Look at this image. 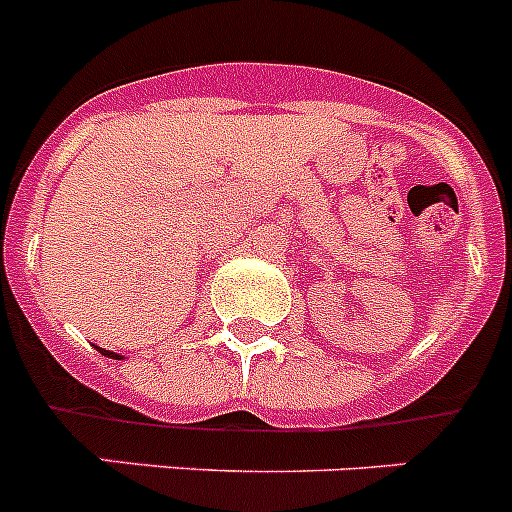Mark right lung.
<instances>
[{"instance_id":"right-lung-1","label":"right lung","mask_w":512,"mask_h":512,"mask_svg":"<svg viewBox=\"0 0 512 512\" xmlns=\"http://www.w3.org/2000/svg\"><path fill=\"white\" fill-rule=\"evenodd\" d=\"M99 351H102L104 356H110V359H120V356H117V354H112V351H104V348H99Z\"/></svg>"}]
</instances>
